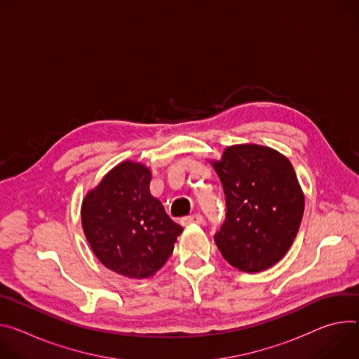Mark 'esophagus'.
<instances>
[{
  "mask_svg": "<svg viewBox=\"0 0 359 359\" xmlns=\"http://www.w3.org/2000/svg\"><path fill=\"white\" fill-rule=\"evenodd\" d=\"M183 226H189V224H202L203 223V216L201 213L196 215H191V216H186L182 220Z\"/></svg>",
  "mask_w": 359,
  "mask_h": 359,
  "instance_id": "obj_1",
  "label": "esophagus"
}]
</instances>
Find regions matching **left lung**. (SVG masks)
<instances>
[{"mask_svg": "<svg viewBox=\"0 0 359 359\" xmlns=\"http://www.w3.org/2000/svg\"><path fill=\"white\" fill-rule=\"evenodd\" d=\"M210 165L226 196V220L215 235L227 264L256 273L287 253L299 231L305 196L287 157L253 143L226 147Z\"/></svg>", "mask_w": 359, "mask_h": 359, "instance_id": "1", "label": "left lung"}]
</instances>
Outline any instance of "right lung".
Masks as SVG:
<instances>
[{
	"instance_id": "right-lung-1",
	"label": "right lung",
	"mask_w": 359,
	"mask_h": 359,
	"mask_svg": "<svg viewBox=\"0 0 359 359\" xmlns=\"http://www.w3.org/2000/svg\"><path fill=\"white\" fill-rule=\"evenodd\" d=\"M150 180L147 166L124 160L81 203V226L91 250L107 269L130 279L153 276L183 232L151 196Z\"/></svg>"
}]
</instances>
